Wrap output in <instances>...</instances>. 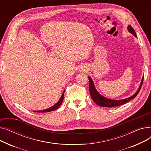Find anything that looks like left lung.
<instances>
[{
  "label": "left lung",
  "instance_id": "1",
  "mask_svg": "<svg viewBox=\"0 0 151 151\" xmlns=\"http://www.w3.org/2000/svg\"><path fill=\"white\" fill-rule=\"evenodd\" d=\"M128 30L130 33H132L136 37H137L135 32H134L133 28L130 25H129L128 26ZM143 80H144V78L142 79V81H141V83L140 86L139 87V89H138L137 92L133 95V96H132V97H130L129 98L124 99V100H111V99H108L107 98H105L104 97H103L102 96H101L100 94H99L97 92V91H96V88H95L92 79L90 77H89V92H90V94H91V97L92 99L93 100V101L96 103V104L97 105L102 106V107L112 108V107H114V106H120V105H124V104H126V103H127L128 101H129L132 99H133L134 97H137V96L138 95V93H139V91L141 88V87H142V83H143Z\"/></svg>",
  "mask_w": 151,
  "mask_h": 151
}]
</instances>
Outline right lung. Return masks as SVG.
Listing matches in <instances>:
<instances>
[{"label":"right lung","mask_w":151,"mask_h":151,"mask_svg":"<svg viewBox=\"0 0 151 151\" xmlns=\"http://www.w3.org/2000/svg\"><path fill=\"white\" fill-rule=\"evenodd\" d=\"M63 95H64V92H63L62 96L60 99V100H59V101L56 104L54 105V106H52V107L50 108H47L46 109H45V110H42V111H35L34 112H36V113H47V112H50V111H54L55 109H57L60 106V105L62 104V103L63 101Z\"/></svg>","instance_id":"add662e5"}]
</instances>
